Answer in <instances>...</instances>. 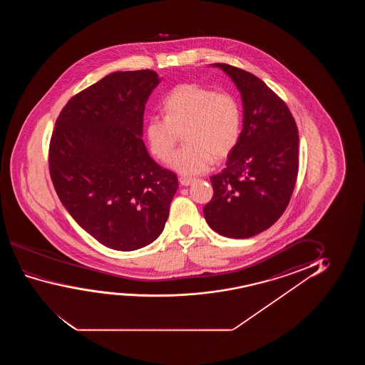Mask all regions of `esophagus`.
I'll return each mask as SVG.
<instances>
[{
	"mask_svg": "<svg viewBox=\"0 0 365 365\" xmlns=\"http://www.w3.org/2000/svg\"><path fill=\"white\" fill-rule=\"evenodd\" d=\"M195 182L193 178H188V177H180V183L183 185V187H188V185H192Z\"/></svg>",
	"mask_w": 365,
	"mask_h": 365,
	"instance_id": "34e87169",
	"label": "esophagus"
}]
</instances>
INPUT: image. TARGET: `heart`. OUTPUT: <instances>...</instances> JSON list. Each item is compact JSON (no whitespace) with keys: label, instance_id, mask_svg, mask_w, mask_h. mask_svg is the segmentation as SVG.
<instances>
[{"label":"heart","instance_id":"obj_1","mask_svg":"<svg viewBox=\"0 0 365 365\" xmlns=\"http://www.w3.org/2000/svg\"><path fill=\"white\" fill-rule=\"evenodd\" d=\"M165 115H150L145 140L152 155L168 160L178 135L185 132V147L170 160L172 170L197 175L223 160L240 140L242 113L238 101L225 92L185 83L175 87L163 102Z\"/></svg>","mask_w":365,"mask_h":365}]
</instances>
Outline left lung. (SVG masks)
Instances as JSON below:
<instances>
[{"label":"left lung","mask_w":365,"mask_h":365,"mask_svg":"<svg viewBox=\"0 0 365 365\" xmlns=\"http://www.w3.org/2000/svg\"><path fill=\"white\" fill-rule=\"evenodd\" d=\"M238 88L243 130L227 167L212 175L213 198L205 205L207 223L228 238H250L268 230L283 215L298 175L299 135L288 107L263 81L225 63Z\"/></svg>","instance_id":"8db88e82"}]
</instances>
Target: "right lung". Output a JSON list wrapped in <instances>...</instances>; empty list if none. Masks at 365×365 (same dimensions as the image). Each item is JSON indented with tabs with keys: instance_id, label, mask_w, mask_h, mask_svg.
I'll list each match as a JSON object with an SVG mask.
<instances>
[{
	"instance_id": "add662e5",
	"label": "right lung",
	"mask_w": 365,
	"mask_h": 365,
	"mask_svg": "<svg viewBox=\"0 0 365 365\" xmlns=\"http://www.w3.org/2000/svg\"><path fill=\"white\" fill-rule=\"evenodd\" d=\"M162 81L155 71L106 76L72 97L56 120L50 173L81 228L110 250L130 252L165 230L178 178L145 148L143 115Z\"/></svg>"
}]
</instances>
